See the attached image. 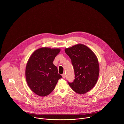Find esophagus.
<instances>
[{
	"mask_svg": "<svg viewBox=\"0 0 124 124\" xmlns=\"http://www.w3.org/2000/svg\"><path fill=\"white\" fill-rule=\"evenodd\" d=\"M62 78H65V74L64 73H63L62 74Z\"/></svg>",
	"mask_w": 124,
	"mask_h": 124,
	"instance_id": "1",
	"label": "esophagus"
}]
</instances>
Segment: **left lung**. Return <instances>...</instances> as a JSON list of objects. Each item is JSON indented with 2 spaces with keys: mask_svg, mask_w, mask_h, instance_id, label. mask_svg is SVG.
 <instances>
[{
  "mask_svg": "<svg viewBox=\"0 0 124 124\" xmlns=\"http://www.w3.org/2000/svg\"><path fill=\"white\" fill-rule=\"evenodd\" d=\"M65 52L70 58L75 74L72 83H68L72 90L83 94L93 88L99 74L97 58L87 46L78 44L66 48Z\"/></svg>",
  "mask_w": 124,
  "mask_h": 124,
  "instance_id": "left-lung-1",
  "label": "left lung"
}]
</instances>
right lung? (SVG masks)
<instances>
[{
  "label": "right lung",
  "instance_id": "obj_1",
  "mask_svg": "<svg viewBox=\"0 0 124 124\" xmlns=\"http://www.w3.org/2000/svg\"><path fill=\"white\" fill-rule=\"evenodd\" d=\"M60 49L39 48L30 56L25 70L27 83L36 94L45 96L51 93L62 76L53 63Z\"/></svg>",
  "mask_w": 124,
  "mask_h": 124
}]
</instances>
